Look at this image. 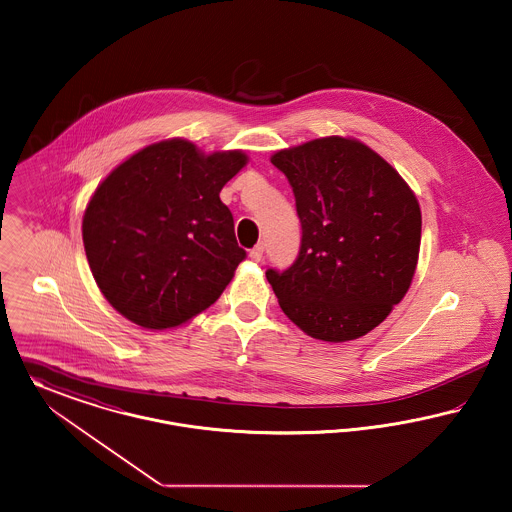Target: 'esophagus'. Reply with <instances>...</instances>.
Instances as JSON below:
<instances>
[{"instance_id": "esophagus-1", "label": "esophagus", "mask_w": 512, "mask_h": 512, "mask_svg": "<svg viewBox=\"0 0 512 512\" xmlns=\"http://www.w3.org/2000/svg\"><path fill=\"white\" fill-rule=\"evenodd\" d=\"M264 256V244H256L252 250H250V260L252 262H260Z\"/></svg>"}]
</instances>
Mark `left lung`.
I'll list each match as a JSON object with an SVG mask.
<instances>
[{"label":"left lung","mask_w":512,"mask_h":512,"mask_svg":"<svg viewBox=\"0 0 512 512\" xmlns=\"http://www.w3.org/2000/svg\"><path fill=\"white\" fill-rule=\"evenodd\" d=\"M271 163L289 179L302 223L295 264L266 271L281 310L327 343L370 333L403 300L416 271V194L356 138H316L275 152Z\"/></svg>","instance_id":"8db88e82"}]
</instances>
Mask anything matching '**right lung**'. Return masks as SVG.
<instances>
[{"label": "right lung", "instance_id": "right-lung-1", "mask_svg": "<svg viewBox=\"0 0 512 512\" xmlns=\"http://www.w3.org/2000/svg\"><path fill=\"white\" fill-rule=\"evenodd\" d=\"M243 150L204 154L169 138L119 163L94 190L82 243L109 304L144 329H171L210 308L246 256L219 192Z\"/></svg>", "mask_w": 512, "mask_h": 512}]
</instances>
